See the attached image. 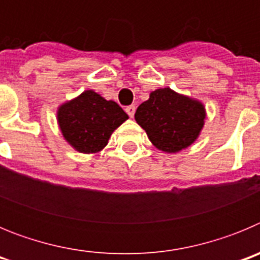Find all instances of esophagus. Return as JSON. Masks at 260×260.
<instances>
[{"mask_svg": "<svg viewBox=\"0 0 260 260\" xmlns=\"http://www.w3.org/2000/svg\"><path fill=\"white\" fill-rule=\"evenodd\" d=\"M126 113L128 114V117H134L135 114V105H128V107H126Z\"/></svg>", "mask_w": 260, "mask_h": 260, "instance_id": "34e87169", "label": "esophagus"}]
</instances>
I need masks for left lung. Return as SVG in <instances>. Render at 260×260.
<instances>
[{
  "mask_svg": "<svg viewBox=\"0 0 260 260\" xmlns=\"http://www.w3.org/2000/svg\"><path fill=\"white\" fill-rule=\"evenodd\" d=\"M206 112L199 102L178 95L171 88H158L135 112L137 122L150 141L164 152H178L198 138Z\"/></svg>",
  "mask_w": 260,
  "mask_h": 260,
  "instance_id": "8db88e82",
  "label": "left lung"
}]
</instances>
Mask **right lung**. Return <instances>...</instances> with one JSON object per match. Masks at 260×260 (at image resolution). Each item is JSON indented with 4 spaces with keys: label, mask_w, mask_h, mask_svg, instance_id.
<instances>
[{
    "label": "right lung",
    "mask_w": 260,
    "mask_h": 260,
    "mask_svg": "<svg viewBox=\"0 0 260 260\" xmlns=\"http://www.w3.org/2000/svg\"><path fill=\"white\" fill-rule=\"evenodd\" d=\"M128 118L117 103L107 102L88 89L58 109V123L75 150L93 153L103 150L112 133Z\"/></svg>",
    "instance_id": "add662e5"
}]
</instances>
